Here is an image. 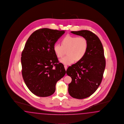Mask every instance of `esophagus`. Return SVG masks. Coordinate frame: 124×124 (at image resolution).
<instances>
[{
	"instance_id": "34e87169",
	"label": "esophagus",
	"mask_w": 124,
	"mask_h": 124,
	"mask_svg": "<svg viewBox=\"0 0 124 124\" xmlns=\"http://www.w3.org/2000/svg\"><path fill=\"white\" fill-rule=\"evenodd\" d=\"M64 68H65V70H67V68H68V66L67 65H64Z\"/></svg>"
}]
</instances>
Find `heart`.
I'll use <instances>...</instances> for the list:
<instances>
[{
	"label": "heart",
	"mask_w": 124,
	"mask_h": 124,
	"mask_svg": "<svg viewBox=\"0 0 124 124\" xmlns=\"http://www.w3.org/2000/svg\"><path fill=\"white\" fill-rule=\"evenodd\" d=\"M61 44L55 43L53 49L58 58L62 57L65 51L67 50V55L60 60L61 63L65 65L81 60L85 55L88 47V40L83 36L67 35L63 39Z\"/></svg>",
	"instance_id": "obj_1"
}]
</instances>
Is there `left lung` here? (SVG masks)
Masks as SVG:
<instances>
[{"instance_id": "obj_1", "label": "left lung", "mask_w": 124, "mask_h": 124, "mask_svg": "<svg viewBox=\"0 0 124 124\" xmlns=\"http://www.w3.org/2000/svg\"><path fill=\"white\" fill-rule=\"evenodd\" d=\"M71 32L85 37L88 42L85 55L66 71L72 79L69 85V95L76 99H84L94 93L101 82L106 63L104 49L98 36L90 31Z\"/></svg>"}]
</instances>
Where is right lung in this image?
Instances as JSON below:
<instances>
[{
    "label": "right lung",
    "instance_id": "1",
    "mask_svg": "<svg viewBox=\"0 0 124 124\" xmlns=\"http://www.w3.org/2000/svg\"><path fill=\"white\" fill-rule=\"evenodd\" d=\"M64 33L65 31L42 28L32 33L26 42L21 58L22 76L28 88L37 96L52 95L56 83L66 73L53 49Z\"/></svg>",
    "mask_w": 124,
    "mask_h": 124
}]
</instances>
